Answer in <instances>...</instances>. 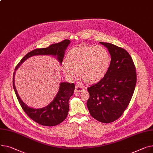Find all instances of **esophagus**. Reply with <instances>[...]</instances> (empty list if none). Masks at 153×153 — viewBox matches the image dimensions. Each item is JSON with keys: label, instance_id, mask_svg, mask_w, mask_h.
<instances>
[{"label": "esophagus", "instance_id": "esophagus-1", "mask_svg": "<svg viewBox=\"0 0 153 153\" xmlns=\"http://www.w3.org/2000/svg\"><path fill=\"white\" fill-rule=\"evenodd\" d=\"M85 90V88L84 87L80 86L79 85H77L75 88V92H80Z\"/></svg>", "mask_w": 153, "mask_h": 153}]
</instances>
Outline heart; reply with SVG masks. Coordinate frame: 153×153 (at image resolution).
Masks as SVG:
<instances>
[{"instance_id":"b5f03b06","label":"heart","mask_w":153,"mask_h":153,"mask_svg":"<svg viewBox=\"0 0 153 153\" xmlns=\"http://www.w3.org/2000/svg\"><path fill=\"white\" fill-rule=\"evenodd\" d=\"M110 55L103 47L87 45L71 49L68 53V60L63 62V69L69 78L80 77L88 83H95L102 79L108 69Z\"/></svg>"}]
</instances>
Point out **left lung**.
Instances as JSON below:
<instances>
[{
    "label": "left lung",
    "instance_id": "obj_1",
    "mask_svg": "<svg viewBox=\"0 0 153 153\" xmlns=\"http://www.w3.org/2000/svg\"><path fill=\"white\" fill-rule=\"evenodd\" d=\"M111 62L105 76L87 88V105L90 114L103 123H111L123 114L133 96L137 73L131 56L124 48L106 42Z\"/></svg>",
    "mask_w": 153,
    "mask_h": 153
}]
</instances>
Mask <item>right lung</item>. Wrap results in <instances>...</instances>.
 <instances>
[{
	"label": "right lung",
	"mask_w": 153,
	"mask_h": 153,
	"mask_svg": "<svg viewBox=\"0 0 153 153\" xmlns=\"http://www.w3.org/2000/svg\"><path fill=\"white\" fill-rule=\"evenodd\" d=\"M70 43V40L65 39L62 42L50 45L47 48H36L27 53L15 67V70L28 58L39 55H51L57 57L62 64L64 58L65 51ZM13 73V87L19 105L25 113L36 123L44 126H55L60 124L66 118L69 111L68 101L73 95L75 89L74 83L62 82L58 92L55 99L47 106L40 109L30 108L25 105L19 98L15 86Z\"/></svg>",
	"instance_id": "1"
}]
</instances>
